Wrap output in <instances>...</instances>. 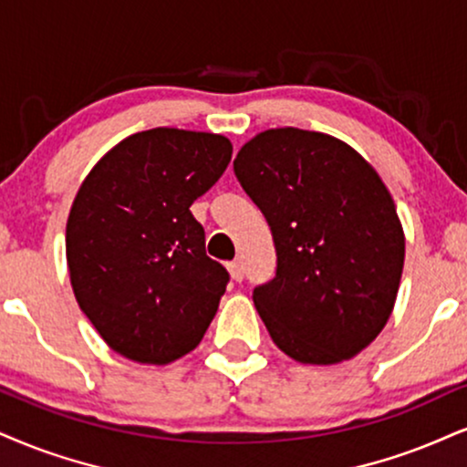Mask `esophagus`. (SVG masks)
I'll return each instance as SVG.
<instances>
[{
  "instance_id": "obj_1",
  "label": "esophagus",
  "mask_w": 467,
  "mask_h": 467,
  "mask_svg": "<svg viewBox=\"0 0 467 467\" xmlns=\"http://www.w3.org/2000/svg\"><path fill=\"white\" fill-rule=\"evenodd\" d=\"M227 270H229V275H232L234 281H243V277H244L243 264H240V262H229L227 264Z\"/></svg>"
}]
</instances>
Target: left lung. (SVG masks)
Masks as SVG:
<instances>
[{
  "label": "left lung",
  "mask_w": 467,
  "mask_h": 467,
  "mask_svg": "<svg viewBox=\"0 0 467 467\" xmlns=\"http://www.w3.org/2000/svg\"><path fill=\"white\" fill-rule=\"evenodd\" d=\"M234 171L273 229L277 275L253 290L273 342L298 364L359 355L394 312L405 232L377 169L336 136L264 130Z\"/></svg>",
  "instance_id": "left-lung-1"
}]
</instances>
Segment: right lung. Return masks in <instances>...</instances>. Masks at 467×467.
<instances>
[{"label": "right lung", "instance_id": "obj_1", "mask_svg": "<svg viewBox=\"0 0 467 467\" xmlns=\"http://www.w3.org/2000/svg\"><path fill=\"white\" fill-rule=\"evenodd\" d=\"M212 131L155 128L114 145L84 177L67 221L75 301L125 359L166 366L199 347L229 275L207 257L190 205L232 160Z\"/></svg>", "mask_w": 467, "mask_h": 467}]
</instances>
